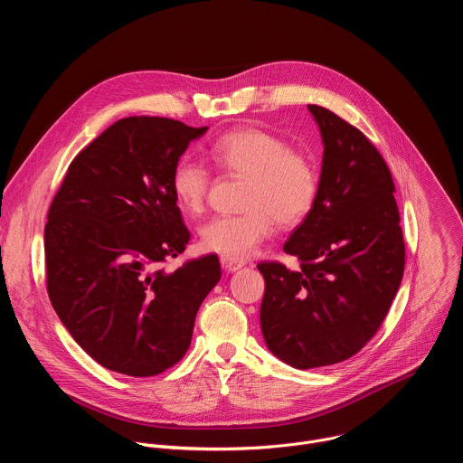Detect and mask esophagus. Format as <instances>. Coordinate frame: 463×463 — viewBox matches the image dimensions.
<instances>
[{"label": "esophagus", "instance_id": "esophagus-1", "mask_svg": "<svg viewBox=\"0 0 463 463\" xmlns=\"http://www.w3.org/2000/svg\"><path fill=\"white\" fill-rule=\"evenodd\" d=\"M220 261H222V268L229 273H234V271H238L245 266L243 260H236V258H231V256H222Z\"/></svg>", "mask_w": 463, "mask_h": 463}]
</instances>
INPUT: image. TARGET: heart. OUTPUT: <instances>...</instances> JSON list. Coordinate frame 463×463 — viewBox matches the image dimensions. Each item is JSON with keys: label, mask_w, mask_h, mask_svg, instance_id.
Here are the masks:
<instances>
[{"label": "heart", "mask_w": 463, "mask_h": 463, "mask_svg": "<svg viewBox=\"0 0 463 463\" xmlns=\"http://www.w3.org/2000/svg\"><path fill=\"white\" fill-rule=\"evenodd\" d=\"M216 168L245 177L240 214H223L200 231L202 247L236 260L247 258L268 240L280 222L297 225L313 211L318 197V174L300 152L260 128L229 131L209 148ZM211 172L205 165L181 159L174 165L170 190L183 214L197 216L207 203Z\"/></svg>", "instance_id": "1"}]
</instances>
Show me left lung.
I'll return each mask as SVG.
<instances>
[{"instance_id": "left-lung-1", "label": "left lung", "mask_w": 463, "mask_h": 463, "mask_svg": "<svg viewBox=\"0 0 463 463\" xmlns=\"http://www.w3.org/2000/svg\"><path fill=\"white\" fill-rule=\"evenodd\" d=\"M324 156L318 197L284 250L291 271L260 261L266 280L260 324L268 348L307 370L355 355L383 324L400 289L405 241L392 174L363 131L322 106L307 104Z\"/></svg>"}]
</instances>
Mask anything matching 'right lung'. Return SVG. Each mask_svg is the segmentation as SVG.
Listing matches in <instances>:
<instances>
[{"label": "right lung", "mask_w": 463, "mask_h": 463, "mask_svg": "<svg viewBox=\"0 0 463 463\" xmlns=\"http://www.w3.org/2000/svg\"><path fill=\"white\" fill-rule=\"evenodd\" d=\"M207 129L165 117L120 118L71 161L51 203L43 234L51 304L108 370L150 377L181 361L197 309L222 279L216 254L161 268L190 240L172 168Z\"/></svg>", "instance_id": "add662e5"}]
</instances>
